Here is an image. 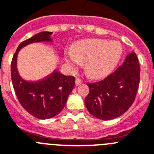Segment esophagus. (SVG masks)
Wrapping results in <instances>:
<instances>
[{
	"instance_id": "esophagus-1",
	"label": "esophagus",
	"mask_w": 154,
	"mask_h": 154,
	"mask_svg": "<svg viewBox=\"0 0 154 154\" xmlns=\"http://www.w3.org/2000/svg\"><path fill=\"white\" fill-rule=\"evenodd\" d=\"M81 83H82V81H81L80 78H77L76 81H75V84H76V85H80Z\"/></svg>"
}]
</instances>
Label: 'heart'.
<instances>
[{
	"instance_id": "1",
	"label": "heart",
	"mask_w": 154,
	"mask_h": 154,
	"mask_svg": "<svg viewBox=\"0 0 154 154\" xmlns=\"http://www.w3.org/2000/svg\"><path fill=\"white\" fill-rule=\"evenodd\" d=\"M123 53L120 43L101 39L80 41L66 52L65 59L73 69L85 63V70L91 78H103L114 69Z\"/></svg>"
}]
</instances>
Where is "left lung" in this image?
<instances>
[{
  "mask_svg": "<svg viewBox=\"0 0 154 154\" xmlns=\"http://www.w3.org/2000/svg\"><path fill=\"white\" fill-rule=\"evenodd\" d=\"M139 78V60L132 51L123 64L103 81L88 83L89 93L85 103L89 113L103 121L124 114L135 101Z\"/></svg>",
  "mask_w": 154,
  "mask_h": 154,
  "instance_id": "left-lung-1",
  "label": "left lung"
}]
</instances>
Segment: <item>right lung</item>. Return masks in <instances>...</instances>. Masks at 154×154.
<instances>
[{
  "instance_id": "obj_1",
  "label": "right lung",
  "mask_w": 154,
  "mask_h": 154,
  "mask_svg": "<svg viewBox=\"0 0 154 154\" xmlns=\"http://www.w3.org/2000/svg\"><path fill=\"white\" fill-rule=\"evenodd\" d=\"M52 32H41L23 41L16 49L11 63V81L19 103L26 110L38 119H49L59 114L65 106L75 85V78L59 71L38 81L23 79L17 69L19 51L27 45L41 41L51 42Z\"/></svg>"
}]
</instances>
